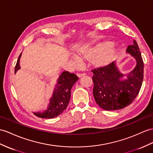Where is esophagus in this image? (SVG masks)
<instances>
[{"label":"esophagus","instance_id":"obj_1","mask_svg":"<svg viewBox=\"0 0 153 153\" xmlns=\"http://www.w3.org/2000/svg\"><path fill=\"white\" fill-rule=\"evenodd\" d=\"M76 74L79 77H81V76H83L85 75V73H77Z\"/></svg>","mask_w":153,"mask_h":153}]
</instances>
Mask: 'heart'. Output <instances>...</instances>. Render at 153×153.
<instances>
[{"instance_id":"heart-1","label":"heart","mask_w":153,"mask_h":153,"mask_svg":"<svg viewBox=\"0 0 153 153\" xmlns=\"http://www.w3.org/2000/svg\"><path fill=\"white\" fill-rule=\"evenodd\" d=\"M102 47H104V45L100 47V48ZM116 48L114 45L110 44L97 54L95 57V60L98 64H105V63L108 62L111 59H113L115 53H116ZM91 51L88 50H85L82 52V54L84 56H89L91 54Z\"/></svg>"}]
</instances>
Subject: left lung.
<instances>
[{"label": "left lung", "mask_w": 153, "mask_h": 153, "mask_svg": "<svg viewBox=\"0 0 153 153\" xmlns=\"http://www.w3.org/2000/svg\"><path fill=\"white\" fill-rule=\"evenodd\" d=\"M126 48V53L134 57L136 65L127 74L120 73L115 62L91 70L94 82L93 94L96 103L105 110H117L130 105L138 95L143 79V62L137 42Z\"/></svg>", "instance_id": "left-lung-1"}]
</instances>
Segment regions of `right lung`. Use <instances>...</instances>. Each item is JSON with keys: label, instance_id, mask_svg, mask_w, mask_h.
I'll return each instance as SVG.
<instances>
[{"label": "right lung", "instance_id": "right-lung-1", "mask_svg": "<svg viewBox=\"0 0 153 153\" xmlns=\"http://www.w3.org/2000/svg\"><path fill=\"white\" fill-rule=\"evenodd\" d=\"M20 54L18 58L15 68V73L19 69V60L21 56ZM79 79L75 74L70 73L68 71H64L59 76L57 84L56 85L53 96L50 99L47 110L43 112H33V114L38 117L51 119L64 112L68 107L71 98V89L73 85Z\"/></svg>", "mask_w": 153, "mask_h": 153}]
</instances>
